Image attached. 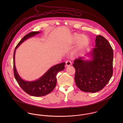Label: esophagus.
Instances as JSON below:
<instances>
[{"label": "esophagus", "instance_id": "obj_1", "mask_svg": "<svg viewBox=\"0 0 123 123\" xmlns=\"http://www.w3.org/2000/svg\"><path fill=\"white\" fill-rule=\"evenodd\" d=\"M71 65V62L70 60H67L66 62V65L67 66H69Z\"/></svg>", "mask_w": 123, "mask_h": 123}]
</instances>
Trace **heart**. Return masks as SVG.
Wrapping results in <instances>:
<instances>
[{
  "label": "heart",
  "mask_w": 123,
  "mask_h": 123,
  "mask_svg": "<svg viewBox=\"0 0 123 123\" xmlns=\"http://www.w3.org/2000/svg\"><path fill=\"white\" fill-rule=\"evenodd\" d=\"M71 40L73 43H77L78 49L81 50L86 47L89 43V39L87 35H80L79 34L75 33L71 36Z\"/></svg>",
  "instance_id": "b5f03b06"
}]
</instances>
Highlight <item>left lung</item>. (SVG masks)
Wrapping results in <instances>:
<instances>
[{"mask_svg":"<svg viewBox=\"0 0 123 123\" xmlns=\"http://www.w3.org/2000/svg\"><path fill=\"white\" fill-rule=\"evenodd\" d=\"M91 52L92 60L79 58L74 61L77 86L86 92H98L105 86L113 75V50L108 41L98 35Z\"/></svg>","mask_w":123,"mask_h":123,"instance_id":"obj_1","label":"left lung"}]
</instances>
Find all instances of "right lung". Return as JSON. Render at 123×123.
Instances as JSON below:
<instances>
[{
    "label": "right lung",
    "mask_w": 123,
    "mask_h": 123,
    "mask_svg": "<svg viewBox=\"0 0 123 123\" xmlns=\"http://www.w3.org/2000/svg\"><path fill=\"white\" fill-rule=\"evenodd\" d=\"M39 33V32H32L25 35L19 42L14 53L13 68L15 78L22 89L28 94L34 97H41L51 93L55 87L57 83L56 75L58 72L64 69L65 62L54 65L48 70L41 78L35 81H26L22 79L18 74L15 65V50L24 41Z\"/></svg>",
    "instance_id": "obj_1"
}]
</instances>
